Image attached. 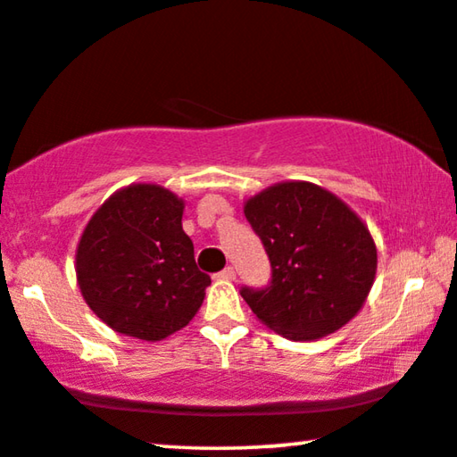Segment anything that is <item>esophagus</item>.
Segmentation results:
<instances>
[{"label": "esophagus", "mask_w": 457, "mask_h": 457, "mask_svg": "<svg viewBox=\"0 0 457 457\" xmlns=\"http://www.w3.org/2000/svg\"><path fill=\"white\" fill-rule=\"evenodd\" d=\"M217 278H219V279H234V278H236L234 267H225L223 271H219V273H217Z\"/></svg>", "instance_id": "esophagus-1"}]
</instances>
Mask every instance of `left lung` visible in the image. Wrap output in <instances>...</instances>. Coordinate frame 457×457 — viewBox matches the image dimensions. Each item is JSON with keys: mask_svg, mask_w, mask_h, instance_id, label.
Returning a JSON list of instances; mask_svg holds the SVG:
<instances>
[{"mask_svg": "<svg viewBox=\"0 0 457 457\" xmlns=\"http://www.w3.org/2000/svg\"><path fill=\"white\" fill-rule=\"evenodd\" d=\"M271 263L265 288L240 290L253 313L290 340H315L355 318L376 278L366 223L309 181H282L245 203Z\"/></svg>", "mask_w": 457, "mask_h": 457, "instance_id": "8db88e82", "label": "left lung"}]
</instances>
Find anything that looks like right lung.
Segmentation results:
<instances>
[{"label":"right lung","mask_w":457,"mask_h":457,"mask_svg":"<svg viewBox=\"0 0 457 457\" xmlns=\"http://www.w3.org/2000/svg\"><path fill=\"white\" fill-rule=\"evenodd\" d=\"M181 215L184 200L167 187L131 184L85 225L77 282L114 332L154 343L186 328L203 305L211 278L196 267Z\"/></svg>","instance_id":"obj_1"}]
</instances>
